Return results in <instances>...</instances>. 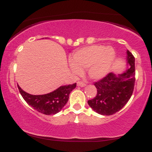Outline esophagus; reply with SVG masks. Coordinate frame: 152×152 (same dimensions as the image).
Here are the masks:
<instances>
[{
	"label": "esophagus",
	"mask_w": 152,
	"mask_h": 152,
	"mask_svg": "<svg viewBox=\"0 0 152 152\" xmlns=\"http://www.w3.org/2000/svg\"><path fill=\"white\" fill-rule=\"evenodd\" d=\"M77 86H81V87H84L85 86H86V83H85L84 82L80 81L77 82Z\"/></svg>",
	"instance_id": "esophagus-1"
}]
</instances>
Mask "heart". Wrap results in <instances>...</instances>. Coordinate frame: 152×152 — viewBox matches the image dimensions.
I'll list each match as a JSON object with an SVG mask.
<instances>
[{
  "label": "heart",
  "instance_id": "heart-1",
  "mask_svg": "<svg viewBox=\"0 0 152 152\" xmlns=\"http://www.w3.org/2000/svg\"><path fill=\"white\" fill-rule=\"evenodd\" d=\"M115 58L116 53L112 47L93 45L76 50L73 54L69 66L76 75H81L82 70L88 69L89 77L99 80L109 74Z\"/></svg>",
  "mask_w": 152,
  "mask_h": 152
}]
</instances>
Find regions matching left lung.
Listing matches in <instances>:
<instances>
[{"label":"left lung","instance_id":"obj_1","mask_svg":"<svg viewBox=\"0 0 152 152\" xmlns=\"http://www.w3.org/2000/svg\"><path fill=\"white\" fill-rule=\"evenodd\" d=\"M128 69L121 74L109 73L94 83L96 96L88 101V105L99 114L109 116L116 113L129 102L135 83V58L127 50Z\"/></svg>","mask_w":152,"mask_h":152}]
</instances>
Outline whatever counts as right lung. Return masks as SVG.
Instances as JSON below:
<instances>
[{
    "label": "right lung",
    "instance_id": "obj_1",
    "mask_svg": "<svg viewBox=\"0 0 152 152\" xmlns=\"http://www.w3.org/2000/svg\"><path fill=\"white\" fill-rule=\"evenodd\" d=\"M76 83L62 86L56 90L44 95H31L23 91L18 85L20 94L28 105L35 110L46 115H53L63 109L69 98V94L76 88Z\"/></svg>",
    "mask_w": 152,
    "mask_h": 152
}]
</instances>
